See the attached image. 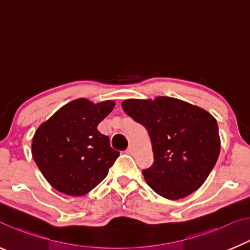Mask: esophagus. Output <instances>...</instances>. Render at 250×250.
Returning a JSON list of instances; mask_svg holds the SVG:
<instances>
[{
    "mask_svg": "<svg viewBox=\"0 0 250 250\" xmlns=\"http://www.w3.org/2000/svg\"><path fill=\"white\" fill-rule=\"evenodd\" d=\"M126 154H129V155L135 154V148H133L132 146H129L128 149H126Z\"/></svg>",
    "mask_w": 250,
    "mask_h": 250,
    "instance_id": "34e87169",
    "label": "esophagus"
}]
</instances>
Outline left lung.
Here are the masks:
<instances>
[{
  "label": "left lung",
  "mask_w": 250,
  "mask_h": 250,
  "mask_svg": "<svg viewBox=\"0 0 250 250\" xmlns=\"http://www.w3.org/2000/svg\"><path fill=\"white\" fill-rule=\"evenodd\" d=\"M121 105L150 137L154 164L143 170L146 183L168 200L182 199L199 189L220 154L213 115L168 96L129 99Z\"/></svg>",
  "instance_id": "obj_1"
}]
</instances>
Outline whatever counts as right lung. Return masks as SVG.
<instances>
[{
  "label": "right lung",
  "instance_id": "right-lung-1",
  "mask_svg": "<svg viewBox=\"0 0 250 250\" xmlns=\"http://www.w3.org/2000/svg\"><path fill=\"white\" fill-rule=\"evenodd\" d=\"M114 101L77 99L39 125L32 157L54 188L70 196L92 191L106 177L119 151L96 126L113 110Z\"/></svg>",
  "mask_w": 250,
  "mask_h": 250
}]
</instances>
